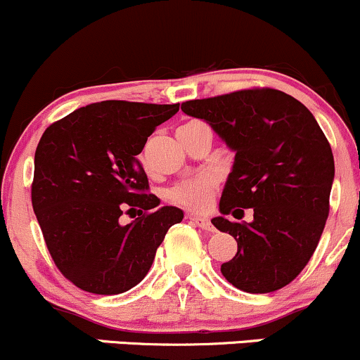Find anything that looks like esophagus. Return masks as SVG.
Returning a JSON list of instances; mask_svg holds the SVG:
<instances>
[{"label": "esophagus", "instance_id": "esophagus-1", "mask_svg": "<svg viewBox=\"0 0 360 360\" xmlns=\"http://www.w3.org/2000/svg\"><path fill=\"white\" fill-rule=\"evenodd\" d=\"M191 221H193V223H196V225L200 226V229L206 230V232H214L213 223L210 221L208 218H205V217H198V214H193V217H191Z\"/></svg>", "mask_w": 360, "mask_h": 360}]
</instances>
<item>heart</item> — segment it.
<instances>
[{
    "label": "heart",
    "mask_w": 360,
    "mask_h": 360,
    "mask_svg": "<svg viewBox=\"0 0 360 360\" xmlns=\"http://www.w3.org/2000/svg\"><path fill=\"white\" fill-rule=\"evenodd\" d=\"M214 183H217V181H214V177L212 174L196 176L193 177V179L177 184L174 189H171L169 198H171L174 203L184 206V208L200 212V210L208 208L210 201H212V189Z\"/></svg>",
    "instance_id": "b5f03b06"
}]
</instances>
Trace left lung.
Segmentation results:
<instances>
[{"label":"left lung","instance_id":"obj_1","mask_svg":"<svg viewBox=\"0 0 360 360\" xmlns=\"http://www.w3.org/2000/svg\"><path fill=\"white\" fill-rule=\"evenodd\" d=\"M186 115L210 123L235 152L212 223L237 240L221 274L245 292H272L311 259L326 218L335 164L328 140L307 106L283 91L254 88L186 101ZM238 207L255 220L230 222Z\"/></svg>","mask_w":360,"mask_h":360}]
</instances>
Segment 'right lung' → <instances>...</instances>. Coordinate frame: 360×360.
<instances>
[{"label": "right lung", "mask_w": 360, "mask_h": 360, "mask_svg": "<svg viewBox=\"0 0 360 360\" xmlns=\"http://www.w3.org/2000/svg\"><path fill=\"white\" fill-rule=\"evenodd\" d=\"M176 105L101 101L52 123L35 150L32 206L64 278L94 295H120L147 276L176 206H159L137 155ZM140 207L134 222L119 217ZM135 217V214H134Z\"/></svg>", "instance_id": "add662e5"}]
</instances>
